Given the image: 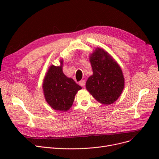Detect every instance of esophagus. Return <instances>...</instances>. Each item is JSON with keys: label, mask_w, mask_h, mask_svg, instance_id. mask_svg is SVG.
I'll return each mask as SVG.
<instances>
[{"label": "esophagus", "mask_w": 159, "mask_h": 159, "mask_svg": "<svg viewBox=\"0 0 159 159\" xmlns=\"http://www.w3.org/2000/svg\"><path fill=\"white\" fill-rule=\"evenodd\" d=\"M79 84L81 86H82V87H84L85 85V80H81L79 82Z\"/></svg>", "instance_id": "1"}]
</instances>
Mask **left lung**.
<instances>
[{
  "instance_id": "1",
  "label": "left lung",
  "mask_w": 159,
  "mask_h": 159,
  "mask_svg": "<svg viewBox=\"0 0 159 159\" xmlns=\"http://www.w3.org/2000/svg\"><path fill=\"white\" fill-rule=\"evenodd\" d=\"M89 61L93 75L87 80L86 89L99 103L112 104L119 98L124 88L121 68L111 56L99 48L91 54Z\"/></svg>"
}]
</instances>
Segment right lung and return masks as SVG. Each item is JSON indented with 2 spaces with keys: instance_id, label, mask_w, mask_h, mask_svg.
Here are the masks:
<instances>
[{
  "instance_id": "1",
  "label": "right lung",
  "mask_w": 159,
  "mask_h": 159,
  "mask_svg": "<svg viewBox=\"0 0 159 159\" xmlns=\"http://www.w3.org/2000/svg\"><path fill=\"white\" fill-rule=\"evenodd\" d=\"M61 65H52L48 70L43 81V91L47 103L55 110L66 111L70 109L74 101L75 95L81 89L73 79L66 76Z\"/></svg>"
}]
</instances>
